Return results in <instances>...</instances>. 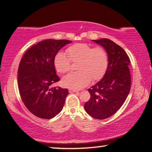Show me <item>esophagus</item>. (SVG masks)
Masks as SVG:
<instances>
[{
	"label": "esophagus",
	"instance_id": "34e87169",
	"mask_svg": "<svg viewBox=\"0 0 152 152\" xmlns=\"http://www.w3.org/2000/svg\"><path fill=\"white\" fill-rule=\"evenodd\" d=\"M78 92V91H76V90L72 89V88L69 89V92H70V93H73V92Z\"/></svg>",
	"mask_w": 152,
	"mask_h": 152
}]
</instances>
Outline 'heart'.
I'll return each mask as SVG.
<instances>
[{
  "label": "heart",
  "mask_w": 152,
  "mask_h": 152,
  "mask_svg": "<svg viewBox=\"0 0 152 152\" xmlns=\"http://www.w3.org/2000/svg\"><path fill=\"white\" fill-rule=\"evenodd\" d=\"M68 56L63 52H58L54 58L56 71L64 74L70 69V61H78L76 70L62 78L64 86L78 90L88 85L89 82L99 80L104 75L108 66V55L104 48H93L87 43H76L67 50Z\"/></svg>",
  "instance_id": "b5f03b06"
}]
</instances>
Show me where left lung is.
Segmentation results:
<instances>
[{
    "mask_svg": "<svg viewBox=\"0 0 152 152\" xmlns=\"http://www.w3.org/2000/svg\"><path fill=\"white\" fill-rule=\"evenodd\" d=\"M101 45L108 55L104 76L88 91L90 100L84 109L92 117L104 119L114 115L124 103L131 88L130 60L124 50L106 38L92 40Z\"/></svg>",
    "mask_w": 152,
    "mask_h": 152,
    "instance_id": "obj_1",
    "label": "left lung"
}]
</instances>
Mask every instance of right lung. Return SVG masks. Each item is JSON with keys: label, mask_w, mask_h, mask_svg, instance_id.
I'll list each match as a JSON object with an SVG mask.
<instances>
[{"label": "right lung", "mask_w": 152, "mask_h": 152, "mask_svg": "<svg viewBox=\"0 0 152 152\" xmlns=\"http://www.w3.org/2000/svg\"><path fill=\"white\" fill-rule=\"evenodd\" d=\"M66 39H45L33 45L20 61L18 87L25 107L36 117L49 119L62 110L68 90L51 87L60 81L54 66L56 55Z\"/></svg>", "instance_id": "add662e5"}]
</instances>
